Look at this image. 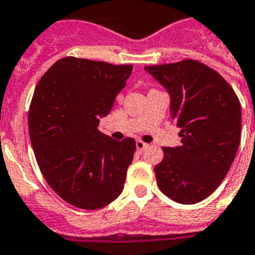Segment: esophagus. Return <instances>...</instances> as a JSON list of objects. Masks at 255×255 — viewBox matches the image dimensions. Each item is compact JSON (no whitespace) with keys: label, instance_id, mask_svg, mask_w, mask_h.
Instances as JSON below:
<instances>
[{"label":"esophagus","instance_id":"34e87169","mask_svg":"<svg viewBox=\"0 0 255 255\" xmlns=\"http://www.w3.org/2000/svg\"><path fill=\"white\" fill-rule=\"evenodd\" d=\"M148 147V144H145L144 141H141V140H136V148H137V151H144L145 148Z\"/></svg>","mask_w":255,"mask_h":255}]
</instances>
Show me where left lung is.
<instances>
[{
  "mask_svg": "<svg viewBox=\"0 0 255 255\" xmlns=\"http://www.w3.org/2000/svg\"><path fill=\"white\" fill-rule=\"evenodd\" d=\"M145 70L168 91L170 116L181 128V145L163 147L157 185L180 204L202 201L225 178L240 147V100L217 71L194 59Z\"/></svg>",
  "mask_w": 255,
  "mask_h": 255,
  "instance_id": "left-lung-1",
  "label": "left lung"
}]
</instances>
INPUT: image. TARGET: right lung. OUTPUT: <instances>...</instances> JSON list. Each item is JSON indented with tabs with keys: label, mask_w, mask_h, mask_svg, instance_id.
<instances>
[{
	"label": "right lung",
	"mask_w": 255,
	"mask_h": 255,
	"mask_svg": "<svg viewBox=\"0 0 255 255\" xmlns=\"http://www.w3.org/2000/svg\"><path fill=\"white\" fill-rule=\"evenodd\" d=\"M132 65L66 57L39 79L29 110V133L43 177L55 193L81 209L118 198L136 149L98 129L126 86Z\"/></svg>",
	"instance_id": "1"
}]
</instances>
